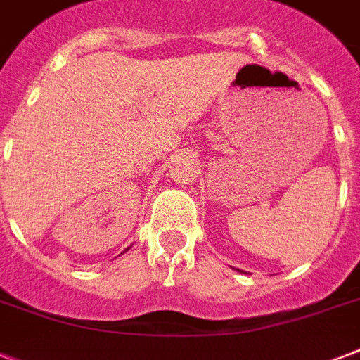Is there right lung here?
Instances as JSON below:
<instances>
[{"label": "right lung", "mask_w": 360, "mask_h": 360, "mask_svg": "<svg viewBox=\"0 0 360 360\" xmlns=\"http://www.w3.org/2000/svg\"><path fill=\"white\" fill-rule=\"evenodd\" d=\"M129 248H130V246H129ZM129 248H127V250H129Z\"/></svg>", "instance_id": "add662e5"}]
</instances>
